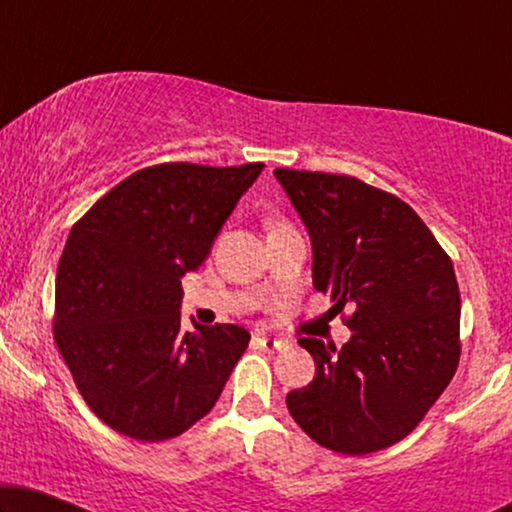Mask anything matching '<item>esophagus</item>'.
I'll return each mask as SVG.
<instances>
[{
    "instance_id": "34e87169",
    "label": "esophagus",
    "mask_w": 512,
    "mask_h": 512,
    "mask_svg": "<svg viewBox=\"0 0 512 512\" xmlns=\"http://www.w3.org/2000/svg\"><path fill=\"white\" fill-rule=\"evenodd\" d=\"M254 345L265 349V352H279L284 347V342L277 338H268V335H254Z\"/></svg>"
}]
</instances>
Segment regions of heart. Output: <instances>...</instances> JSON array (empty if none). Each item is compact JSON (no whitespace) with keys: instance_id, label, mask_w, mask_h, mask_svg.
<instances>
[{"instance_id":"1","label":"heart","mask_w":512,"mask_h":512,"mask_svg":"<svg viewBox=\"0 0 512 512\" xmlns=\"http://www.w3.org/2000/svg\"><path fill=\"white\" fill-rule=\"evenodd\" d=\"M282 223H286V221H282V219H272V221H270V228H275V226H282Z\"/></svg>"}]
</instances>
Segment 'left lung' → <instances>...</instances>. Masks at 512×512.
Segmentation results:
<instances>
[{
  "mask_svg": "<svg viewBox=\"0 0 512 512\" xmlns=\"http://www.w3.org/2000/svg\"><path fill=\"white\" fill-rule=\"evenodd\" d=\"M275 177L310 230L314 289L352 328L342 349L298 340L317 375L286 396L291 417L333 452L396 445L457 373L461 298L450 256L415 209L382 188L289 167Z\"/></svg>",
  "mask_w": 512,
  "mask_h": 512,
  "instance_id": "obj_1",
  "label": "left lung"
}]
</instances>
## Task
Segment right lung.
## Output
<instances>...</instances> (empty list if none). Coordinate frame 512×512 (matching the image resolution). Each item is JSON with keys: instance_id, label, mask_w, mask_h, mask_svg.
I'll use <instances>...</instances> for the list:
<instances>
[{"instance_id": "obj_1", "label": "right lung", "mask_w": 512, "mask_h": 512, "mask_svg": "<svg viewBox=\"0 0 512 512\" xmlns=\"http://www.w3.org/2000/svg\"><path fill=\"white\" fill-rule=\"evenodd\" d=\"M263 163L144 167L72 226L55 277L53 338L83 401L123 436H179L219 401L251 335L181 331V277L200 268Z\"/></svg>"}]
</instances>
